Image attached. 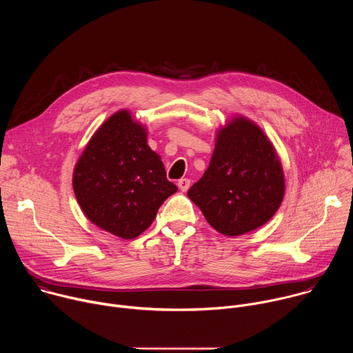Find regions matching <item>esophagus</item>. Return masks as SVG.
<instances>
[{"mask_svg":"<svg viewBox=\"0 0 353 353\" xmlns=\"http://www.w3.org/2000/svg\"><path fill=\"white\" fill-rule=\"evenodd\" d=\"M177 185H179V188H180L181 191H187V190L190 188V185H191V181H190L188 179H180V180L177 181Z\"/></svg>","mask_w":353,"mask_h":353,"instance_id":"1","label":"esophagus"}]
</instances>
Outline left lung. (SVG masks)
<instances>
[{
    "label": "left lung",
    "mask_w": 353,
    "mask_h": 353,
    "mask_svg": "<svg viewBox=\"0 0 353 353\" xmlns=\"http://www.w3.org/2000/svg\"><path fill=\"white\" fill-rule=\"evenodd\" d=\"M283 194V170L272 143L244 117L219 130L207 172L187 192L208 223L225 236H240L267 223Z\"/></svg>",
    "instance_id": "left-lung-1"
}]
</instances>
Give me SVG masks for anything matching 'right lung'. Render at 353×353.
Masks as SVG:
<instances>
[{"mask_svg": "<svg viewBox=\"0 0 353 353\" xmlns=\"http://www.w3.org/2000/svg\"><path fill=\"white\" fill-rule=\"evenodd\" d=\"M86 218L121 239H134L154 222L177 191L145 128L127 110L109 117L88 142L72 179Z\"/></svg>", "mask_w": 353, "mask_h": 353, "instance_id": "1", "label": "right lung"}]
</instances>
